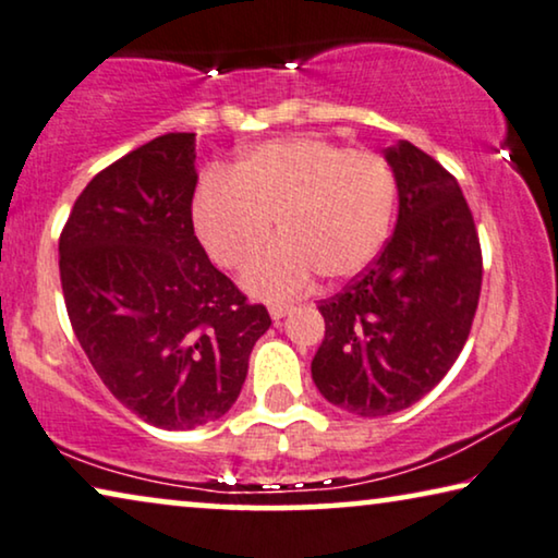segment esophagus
Instances as JSON below:
<instances>
[{"mask_svg": "<svg viewBox=\"0 0 558 558\" xmlns=\"http://www.w3.org/2000/svg\"><path fill=\"white\" fill-rule=\"evenodd\" d=\"M268 311H270V316H272V320H280V318H282V316H286V313L290 311V305H288V303H272Z\"/></svg>", "mask_w": 558, "mask_h": 558, "instance_id": "esophagus-1", "label": "esophagus"}]
</instances>
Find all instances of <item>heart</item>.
I'll list each match as a JSON object with an SVG mask.
<instances>
[{
  "mask_svg": "<svg viewBox=\"0 0 558 558\" xmlns=\"http://www.w3.org/2000/svg\"><path fill=\"white\" fill-rule=\"evenodd\" d=\"M397 182L374 151H349L318 136H290L250 148L230 174L215 171L194 197L202 245L225 268H242L278 222L280 240L247 265L242 282L265 301L354 278L389 238Z\"/></svg>",
  "mask_w": 558,
  "mask_h": 558,
  "instance_id": "b5f03b06",
  "label": "heart"
}]
</instances>
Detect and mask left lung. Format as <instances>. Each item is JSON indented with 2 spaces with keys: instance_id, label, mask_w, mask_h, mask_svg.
<instances>
[{
  "instance_id": "1",
  "label": "left lung",
  "mask_w": 558,
  "mask_h": 558,
  "mask_svg": "<svg viewBox=\"0 0 558 558\" xmlns=\"http://www.w3.org/2000/svg\"><path fill=\"white\" fill-rule=\"evenodd\" d=\"M395 234L341 293L320 301L326 336L311 374L320 395L359 417L420 402L450 372L473 326L483 255L473 211L450 171L399 141Z\"/></svg>"
}]
</instances>
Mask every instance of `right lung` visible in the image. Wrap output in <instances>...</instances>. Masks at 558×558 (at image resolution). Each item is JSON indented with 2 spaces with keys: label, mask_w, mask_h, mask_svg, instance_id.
<instances>
[{
  "label": "right lung",
  "mask_w": 558,
  "mask_h": 558,
  "mask_svg": "<svg viewBox=\"0 0 558 558\" xmlns=\"http://www.w3.org/2000/svg\"><path fill=\"white\" fill-rule=\"evenodd\" d=\"M194 133L113 161L60 234L70 326L108 391L148 425L194 429L240 397L268 308L209 263L194 234Z\"/></svg>",
  "instance_id": "1"
}]
</instances>
